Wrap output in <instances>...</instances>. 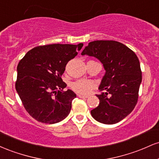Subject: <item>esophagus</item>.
I'll return each mask as SVG.
<instances>
[{
    "label": "esophagus",
    "instance_id": "1",
    "mask_svg": "<svg viewBox=\"0 0 159 159\" xmlns=\"http://www.w3.org/2000/svg\"><path fill=\"white\" fill-rule=\"evenodd\" d=\"M78 96L79 98H86L88 97V96H84V95H81V94H78Z\"/></svg>",
    "mask_w": 159,
    "mask_h": 159
}]
</instances>
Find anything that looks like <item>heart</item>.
I'll use <instances>...</instances> for the list:
<instances>
[{
    "instance_id": "heart-1",
    "label": "heart",
    "mask_w": 159,
    "mask_h": 159,
    "mask_svg": "<svg viewBox=\"0 0 159 159\" xmlns=\"http://www.w3.org/2000/svg\"><path fill=\"white\" fill-rule=\"evenodd\" d=\"M96 83L93 81L87 79H80L72 83V88L75 92L81 95H87L96 87Z\"/></svg>"
}]
</instances>
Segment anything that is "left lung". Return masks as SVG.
Wrapping results in <instances>:
<instances>
[{
    "label": "left lung",
    "instance_id": "obj_1",
    "mask_svg": "<svg viewBox=\"0 0 159 159\" xmlns=\"http://www.w3.org/2000/svg\"><path fill=\"white\" fill-rule=\"evenodd\" d=\"M81 55L97 58L105 74L96 95L99 105L91 111L95 120L104 124H115L130 114L135 107L142 81L138 57L126 45L114 40L90 42Z\"/></svg>",
    "mask_w": 159,
    "mask_h": 159
}]
</instances>
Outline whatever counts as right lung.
<instances>
[{"mask_svg": "<svg viewBox=\"0 0 159 159\" xmlns=\"http://www.w3.org/2000/svg\"><path fill=\"white\" fill-rule=\"evenodd\" d=\"M82 47L83 43L41 45L19 61L16 89L25 110L36 120L54 124L69 115L76 94L63 90L66 84L61 76Z\"/></svg>", "mask_w": 159, "mask_h": 159, "instance_id": "add662e5", "label": "right lung"}]
</instances>
